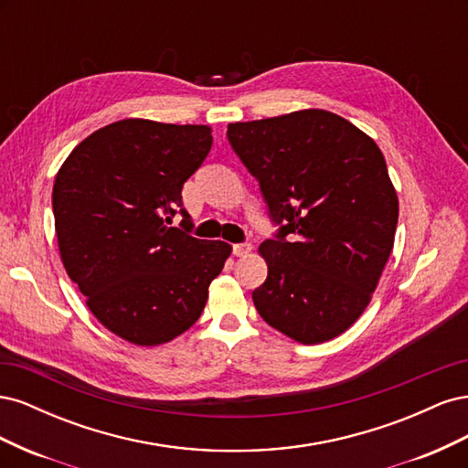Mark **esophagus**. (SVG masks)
I'll list each match as a JSON object with an SVG mask.
<instances>
[{"label":"esophagus","instance_id":"1","mask_svg":"<svg viewBox=\"0 0 468 468\" xmlns=\"http://www.w3.org/2000/svg\"><path fill=\"white\" fill-rule=\"evenodd\" d=\"M251 251V244H234L232 246V253L236 258H244Z\"/></svg>","mask_w":468,"mask_h":468}]
</instances>
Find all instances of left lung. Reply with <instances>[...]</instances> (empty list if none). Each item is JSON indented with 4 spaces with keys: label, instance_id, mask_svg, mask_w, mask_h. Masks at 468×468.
I'll return each instance as SVG.
<instances>
[{
    "label": "left lung",
    "instance_id": "obj_1",
    "mask_svg": "<svg viewBox=\"0 0 468 468\" xmlns=\"http://www.w3.org/2000/svg\"><path fill=\"white\" fill-rule=\"evenodd\" d=\"M229 140L281 224L260 256V316L304 346L356 324L394 246L399 197L371 136L324 109L230 122Z\"/></svg>",
    "mask_w": 468,
    "mask_h": 468
}]
</instances>
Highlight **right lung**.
Instances as JSON below:
<instances>
[{
	"label": "right lung",
	"mask_w": 468,
	"mask_h": 468,
	"mask_svg": "<svg viewBox=\"0 0 468 468\" xmlns=\"http://www.w3.org/2000/svg\"><path fill=\"white\" fill-rule=\"evenodd\" d=\"M210 126L122 119L69 152L52 187L60 260L91 314L134 346L172 342L199 320L230 258L189 234L181 189L212 146ZM182 229L172 227L175 212Z\"/></svg>",
	"instance_id": "right-lung-1"
}]
</instances>
